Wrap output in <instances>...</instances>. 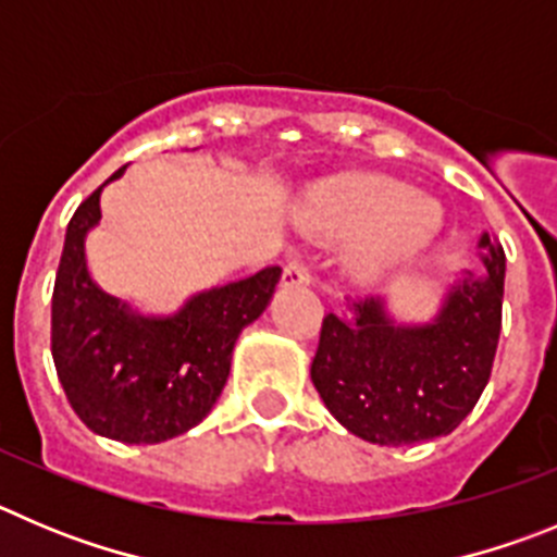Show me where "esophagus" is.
I'll return each mask as SVG.
<instances>
[{"label": "esophagus", "instance_id": "esophagus-1", "mask_svg": "<svg viewBox=\"0 0 557 557\" xmlns=\"http://www.w3.org/2000/svg\"><path fill=\"white\" fill-rule=\"evenodd\" d=\"M310 283V269L305 260L294 258L285 263L283 269V285H308Z\"/></svg>", "mask_w": 557, "mask_h": 557}]
</instances>
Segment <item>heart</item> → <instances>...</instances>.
<instances>
[{"label": "heart", "instance_id": "obj_1", "mask_svg": "<svg viewBox=\"0 0 557 557\" xmlns=\"http://www.w3.org/2000/svg\"><path fill=\"white\" fill-rule=\"evenodd\" d=\"M302 219L322 238L358 235L349 247V269L372 283L428 247L441 227V208L433 199L413 197L399 180L363 174L319 188Z\"/></svg>", "mask_w": 557, "mask_h": 557}]
</instances>
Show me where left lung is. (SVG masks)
Instances as JSON below:
<instances>
[{
  "mask_svg": "<svg viewBox=\"0 0 557 557\" xmlns=\"http://www.w3.org/2000/svg\"><path fill=\"white\" fill-rule=\"evenodd\" d=\"M483 274L463 277L430 324L399 327L374 297L324 315L310 377L349 433L399 447L447 435L472 413L503 330L505 255L488 235Z\"/></svg>",
  "mask_w": 557,
  "mask_h": 557,
  "instance_id": "1",
  "label": "left lung"
}]
</instances>
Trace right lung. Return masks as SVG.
Returning <instances> with one entry per match:
<instances>
[{
  "label": "right lung",
  "mask_w": 557,
  "mask_h": 557,
  "mask_svg": "<svg viewBox=\"0 0 557 557\" xmlns=\"http://www.w3.org/2000/svg\"><path fill=\"white\" fill-rule=\"evenodd\" d=\"M99 194L102 185L66 230L52 290V360L85 428L124 444H158L197 428L216 405L235 341L267 310L283 269L202 290L166 319L133 313L85 267V233L102 216Z\"/></svg>",
  "instance_id": "obj_1"
}]
</instances>
